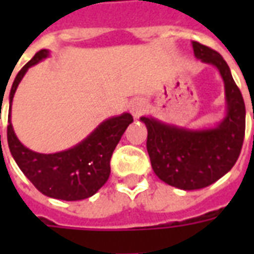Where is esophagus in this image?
Here are the masks:
<instances>
[{
  "mask_svg": "<svg viewBox=\"0 0 254 254\" xmlns=\"http://www.w3.org/2000/svg\"><path fill=\"white\" fill-rule=\"evenodd\" d=\"M129 110H130V114L133 116V118H138L147 111V102L143 98H136L129 105Z\"/></svg>",
  "mask_w": 254,
  "mask_h": 254,
  "instance_id": "obj_1",
  "label": "esophagus"
}]
</instances>
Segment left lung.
I'll return each instance as SVG.
<instances>
[{
	"label": "left lung",
	"mask_w": 254,
	"mask_h": 254,
	"mask_svg": "<svg viewBox=\"0 0 254 254\" xmlns=\"http://www.w3.org/2000/svg\"><path fill=\"white\" fill-rule=\"evenodd\" d=\"M193 53L218 69L224 84L226 114L215 127L191 129L141 117L147 127V151L152 170L167 185L182 190L209 187L227 174L240 156L245 136V103L223 57L198 42ZM254 118V116H253Z\"/></svg>",
	"instance_id": "8db88e82"
}]
</instances>
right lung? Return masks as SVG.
<instances>
[{
    "instance_id": "obj_1",
    "label": "right lung",
    "mask_w": 254,
    "mask_h": 254,
    "mask_svg": "<svg viewBox=\"0 0 254 254\" xmlns=\"http://www.w3.org/2000/svg\"><path fill=\"white\" fill-rule=\"evenodd\" d=\"M50 56V50L43 49L21 67L9 92V109L20 81L31 66ZM1 113V110H0ZM8 145L14 162L34 187L45 196L77 201L94 196L110 177V159L117 144L133 118L129 113L110 117L100 122L87 137L72 148L56 154H39L27 148L20 141L8 117Z\"/></svg>"
}]
</instances>
